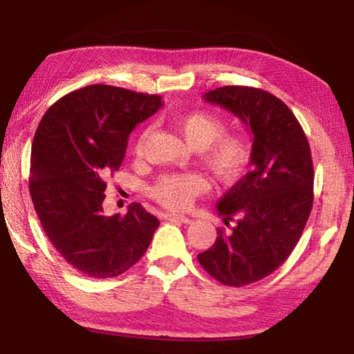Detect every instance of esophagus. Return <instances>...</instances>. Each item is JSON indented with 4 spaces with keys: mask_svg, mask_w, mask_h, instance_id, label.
<instances>
[{
    "mask_svg": "<svg viewBox=\"0 0 354 354\" xmlns=\"http://www.w3.org/2000/svg\"><path fill=\"white\" fill-rule=\"evenodd\" d=\"M167 220L181 221V223H184V225H189L192 221L189 217H185V215H178V214H167Z\"/></svg>",
    "mask_w": 354,
    "mask_h": 354,
    "instance_id": "obj_1",
    "label": "esophagus"
}]
</instances>
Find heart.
<instances>
[{"instance_id": "1", "label": "heart", "mask_w": 354, "mask_h": 354, "mask_svg": "<svg viewBox=\"0 0 354 354\" xmlns=\"http://www.w3.org/2000/svg\"><path fill=\"white\" fill-rule=\"evenodd\" d=\"M171 123L189 147L201 151L206 169L220 183H234L245 175L253 156V143L247 134H225V120L206 111L176 115L171 118ZM149 136L151 127L143 128L137 136V154L143 153ZM205 190L206 181L196 173H170L158 179L151 187V195L167 207L187 209Z\"/></svg>"}]
</instances>
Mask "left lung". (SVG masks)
<instances>
[{
  "instance_id": "left-lung-1",
  "label": "left lung",
  "mask_w": 354,
  "mask_h": 354,
  "mask_svg": "<svg viewBox=\"0 0 354 354\" xmlns=\"http://www.w3.org/2000/svg\"><path fill=\"white\" fill-rule=\"evenodd\" d=\"M253 134L251 171L221 196L217 241L198 254L201 267L225 286L242 287L273 273L297 247L314 201L308 137L283 101L262 88L225 86L205 93Z\"/></svg>"
}]
</instances>
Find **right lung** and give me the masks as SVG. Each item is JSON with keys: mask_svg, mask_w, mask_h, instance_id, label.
I'll list each match as a JSON object with an SVG mask.
<instances>
[{"mask_svg": "<svg viewBox=\"0 0 354 354\" xmlns=\"http://www.w3.org/2000/svg\"><path fill=\"white\" fill-rule=\"evenodd\" d=\"M159 95L93 84L70 92L40 120L29 194L57 253L91 278H113L145 254L159 220L139 203L106 217L104 178L123 162L128 137L162 106Z\"/></svg>", "mask_w": 354, "mask_h": 354, "instance_id": "obj_1", "label": "right lung"}]
</instances>
